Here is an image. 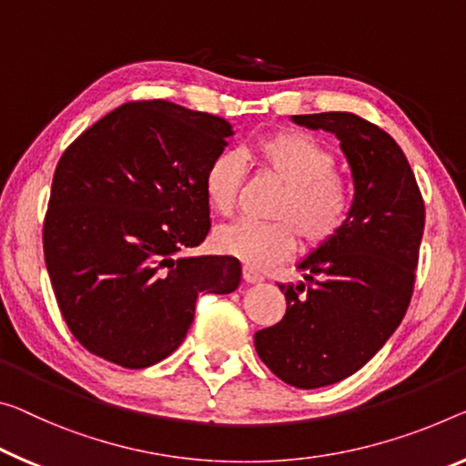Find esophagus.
<instances>
[{"instance_id":"obj_1","label":"esophagus","mask_w":466,"mask_h":466,"mask_svg":"<svg viewBox=\"0 0 466 466\" xmlns=\"http://www.w3.org/2000/svg\"><path fill=\"white\" fill-rule=\"evenodd\" d=\"M243 279H246V283H260L262 281V275L254 270L252 267H243Z\"/></svg>"}]
</instances>
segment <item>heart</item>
I'll list each match as a JSON object with an SVG mask.
<instances>
[{
    "label": "heart",
    "instance_id": "b5f03b06",
    "mask_svg": "<svg viewBox=\"0 0 466 466\" xmlns=\"http://www.w3.org/2000/svg\"><path fill=\"white\" fill-rule=\"evenodd\" d=\"M249 158L262 175L283 185L270 208L275 223H238L214 233L218 252L252 268L285 260L298 248L317 249L331 241L348 223L352 208L350 183L335 170V156L325 143L299 131H277L256 141ZM246 178V164L235 152H220L204 173V196L218 214H231Z\"/></svg>",
    "mask_w": 466,
    "mask_h": 466
}]
</instances>
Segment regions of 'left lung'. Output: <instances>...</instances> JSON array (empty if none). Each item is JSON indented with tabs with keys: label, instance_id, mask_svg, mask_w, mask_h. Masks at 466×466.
I'll return each instance as SVG.
<instances>
[{
	"label": "left lung",
	"instance_id": "obj_1",
	"mask_svg": "<svg viewBox=\"0 0 466 466\" xmlns=\"http://www.w3.org/2000/svg\"><path fill=\"white\" fill-rule=\"evenodd\" d=\"M291 120L333 133L354 181L348 223L298 264L304 281L279 285L285 317L254 335L258 356L281 381L314 390L354 375L402 323L425 204L404 152L383 128L352 112Z\"/></svg>",
	"mask_w": 466,
	"mask_h": 466
}]
</instances>
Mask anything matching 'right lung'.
Returning a JSON list of instances; mask_svg holds the SVG:
<instances>
[{"mask_svg":"<svg viewBox=\"0 0 466 466\" xmlns=\"http://www.w3.org/2000/svg\"><path fill=\"white\" fill-rule=\"evenodd\" d=\"M233 128L164 99L128 102L70 143L56 167L43 254L76 341L146 369L181 346L202 291L231 293V256H181L210 231L204 173Z\"/></svg>","mask_w":466,"mask_h":466,"instance_id":"right-lung-1","label":"right lung"}]
</instances>
